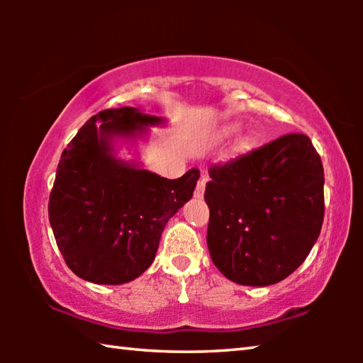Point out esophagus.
I'll list each match as a JSON object with an SVG mask.
<instances>
[{
  "instance_id": "34e87169",
  "label": "esophagus",
  "mask_w": 363,
  "mask_h": 363,
  "mask_svg": "<svg viewBox=\"0 0 363 363\" xmlns=\"http://www.w3.org/2000/svg\"><path fill=\"white\" fill-rule=\"evenodd\" d=\"M208 182V177L206 176H201L200 181L196 182V187H195V199H203V194H205V186Z\"/></svg>"
}]
</instances>
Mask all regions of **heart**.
Returning a JSON list of instances; mask_svg holds the SVG:
<instances>
[{"label":"heart","mask_w":363,"mask_h":363,"mask_svg":"<svg viewBox=\"0 0 363 363\" xmlns=\"http://www.w3.org/2000/svg\"><path fill=\"white\" fill-rule=\"evenodd\" d=\"M237 130H238V128H237L235 125H232V126H227L225 130H224V134H225V136H230V134H233V133H235ZM245 144H247V143H243L242 145H245Z\"/></svg>","instance_id":"1"}]
</instances>
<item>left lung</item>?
Masks as SVG:
<instances>
[{
	"instance_id": "8db88e82",
	"label": "left lung",
	"mask_w": 363,
	"mask_h": 363,
	"mask_svg": "<svg viewBox=\"0 0 363 363\" xmlns=\"http://www.w3.org/2000/svg\"><path fill=\"white\" fill-rule=\"evenodd\" d=\"M206 243L224 277L267 286L293 274L320 235L322 160L306 134H285L211 164Z\"/></svg>"
}]
</instances>
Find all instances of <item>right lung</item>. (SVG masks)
Instances as JSON below:
<instances>
[{
  "mask_svg": "<svg viewBox=\"0 0 363 363\" xmlns=\"http://www.w3.org/2000/svg\"><path fill=\"white\" fill-rule=\"evenodd\" d=\"M163 123L134 107L102 110L62 152L49 223L65 264L79 279L97 285L138 279L155 259L164 225L192 199L199 169L167 179L115 157L116 138L134 140Z\"/></svg>",
  "mask_w": 363,
  "mask_h": 363,
  "instance_id": "add662e5",
  "label": "right lung"
}]
</instances>
